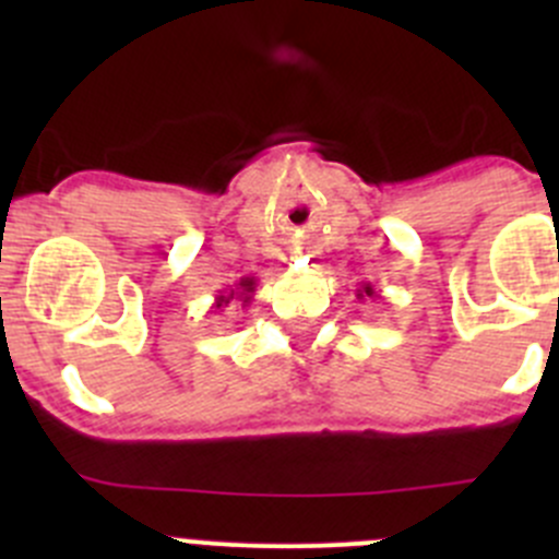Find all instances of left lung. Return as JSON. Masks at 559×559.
<instances>
[{"mask_svg":"<svg viewBox=\"0 0 559 559\" xmlns=\"http://www.w3.org/2000/svg\"><path fill=\"white\" fill-rule=\"evenodd\" d=\"M376 297H379V295H376V289L370 284H362L357 289V300H376Z\"/></svg>","mask_w":559,"mask_h":559,"instance_id":"left-lung-1","label":"left lung"}]
</instances>
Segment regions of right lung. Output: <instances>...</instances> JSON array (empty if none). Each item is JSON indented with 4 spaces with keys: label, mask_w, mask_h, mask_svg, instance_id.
Instances as JSON below:
<instances>
[{
    "label": "right lung",
    "mask_w": 559,
    "mask_h": 559,
    "mask_svg": "<svg viewBox=\"0 0 559 559\" xmlns=\"http://www.w3.org/2000/svg\"><path fill=\"white\" fill-rule=\"evenodd\" d=\"M253 292H257V278H253V275H246V278H240L238 284H235V289H229L227 295L222 292V295L216 297V302H213V313L224 311L229 302H240V306L246 308L248 302H251Z\"/></svg>",
    "instance_id": "obj_1"
}]
</instances>
